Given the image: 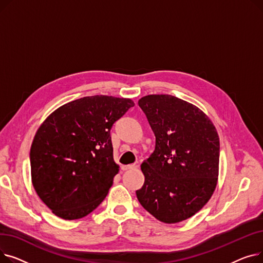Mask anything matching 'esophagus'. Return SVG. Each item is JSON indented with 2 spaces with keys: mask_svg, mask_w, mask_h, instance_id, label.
<instances>
[{
  "mask_svg": "<svg viewBox=\"0 0 263 263\" xmlns=\"http://www.w3.org/2000/svg\"><path fill=\"white\" fill-rule=\"evenodd\" d=\"M137 166L135 164H131V165H123V166H121V170L122 171H130V170H134L136 168Z\"/></svg>",
  "mask_w": 263,
  "mask_h": 263,
  "instance_id": "34e87169",
  "label": "esophagus"
}]
</instances>
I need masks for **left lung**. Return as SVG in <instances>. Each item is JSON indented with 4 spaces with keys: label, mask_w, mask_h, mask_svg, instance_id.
Masks as SVG:
<instances>
[{
    "label": "left lung",
    "mask_w": 263,
    "mask_h": 263,
    "mask_svg": "<svg viewBox=\"0 0 263 263\" xmlns=\"http://www.w3.org/2000/svg\"><path fill=\"white\" fill-rule=\"evenodd\" d=\"M156 136V148L141 168L140 203L165 224L190 218L209 201L217 184L219 137L196 105L171 95L139 100Z\"/></svg>",
    "instance_id": "8db88e82"
}]
</instances>
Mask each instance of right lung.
I'll list each match as a JSON object with an SVG mask.
<instances>
[{"mask_svg":"<svg viewBox=\"0 0 263 263\" xmlns=\"http://www.w3.org/2000/svg\"><path fill=\"white\" fill-rule=\"evenodd\" d=\"M132 106L128 98L84 97L60 106L40 124L30 153L32 183L55 215L82 218L106 197L119 172L110 129Z\"/></svg>","mask_w":263,"mask_h":263,"instance_id":"right-lung-1","label":"right lung"}]
</instances>
